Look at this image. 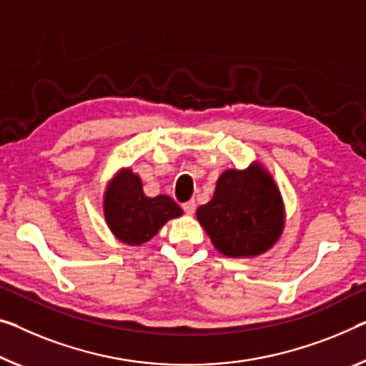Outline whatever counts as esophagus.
Instances as JSON below:
<instances>
[{
    "mask_svg": "<svg viewBox=\"0 0 366 366\" xmlns=\"http://www.w3.org/2000/svg\"><path fill=\"white\" fill-rule=\"evenodd\" d=\"M183 211L187 212V214H194V211H196V202L191 199V201H188V202H184L183 204Z\"/></svg>",
    "mask_w": 366,
    "mask_h": 366,
    "instance_id": "34e87169",
    "label": "esophagus"
}]
</instances>
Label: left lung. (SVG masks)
<instances>
[{
    "instance_id": "8db88e82",
    "label": "left lung",
    "mask_w": 366,
    "mask_h": 366,
    "mask_svg": "<svg viewBox=\"0 0 366 366\" xmlns=\"http://www.w3.org/2000/svg\"><path fill=\"white\" fill-rule=\"evenodd\" d=\"M217 252L229 258L265 254L285 229V204L273 177L260 162L229 168L217 178L212 199L196 211Z\"/></svg>"
}]
</instances>
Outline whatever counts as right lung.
Here are the masks:
<instances>
[{
	"mask_svg": "<svg viewBox=\"0 0 366 366\" xmlns=\"http://www.w3.org/2000/svg\"><path fill=\"white\" fill-rule=\"evenodd\" d=\"M103 211L112 235L132 247L149 242L170 219L183 214L170 196H145L140 177L131 168H122L108 183Z\"/></svg>",
	"mask_w": 366,
	"mask_h": 366,
	"instance_id": "right-lung-1",
	"label": "right lung"
}]
</instances>
